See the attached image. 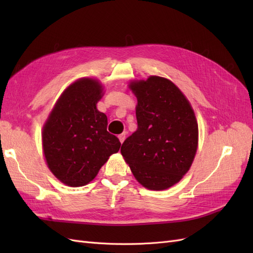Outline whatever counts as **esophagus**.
<instances>
[{"mask_svg": "<svg viewBox=\"0 0 253 253\" xmlns=\"http://www.w3.org/2000/svg\"><path fill=\"white\" fill-rule=\"evenodd\" d=\"M126 133H122V134H120V135L118 136V138H119V140H120V142H121V143L125 141V139H126Z\"/></svg>", "mask_w": 253, "mask_h": 253, "instance_id": "obj_1", "label": "esophagus"}]
</instances>
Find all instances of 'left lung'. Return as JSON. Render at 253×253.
<instances>
[{
    "mask_svg": "<svg viewBox=\"0 0 253 253\" xmlns=\"http://www.w3.org/2000/svg\"><path fill=\"white\" fill-rule=\"evenodd\" d=\"M137 97V129L122 143L121 154L135 178L151 190H165L190 169L197 149L194 112L170 80L152 76L129 84Z\"/></svg>",
    "mask_w": 253,
    "mask_h": 253,
    "instance_id": "1",
    "label": "left lung"
}]
</instances>
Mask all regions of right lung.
Listing matches in <instances>:
<instances>
[{
	"label": "right lung",
	"mask_w": 253,
	"mask_h": 253,
	"mask_svg": "<svg viewBox=\"0 0 253 253\" xmlns=\"http://www.w3.org/2000/svg\"><path fill=\"white\" fill-rule=\"evenodd\" d=\"M102 87L84 78L61 95L43 128V150L50 171L71 187L86 185L109 157L120 149L116 136L108 132V117L96 104Z\"/></svg>",
	"instance_id": "obj_1"
}]
</instances>
